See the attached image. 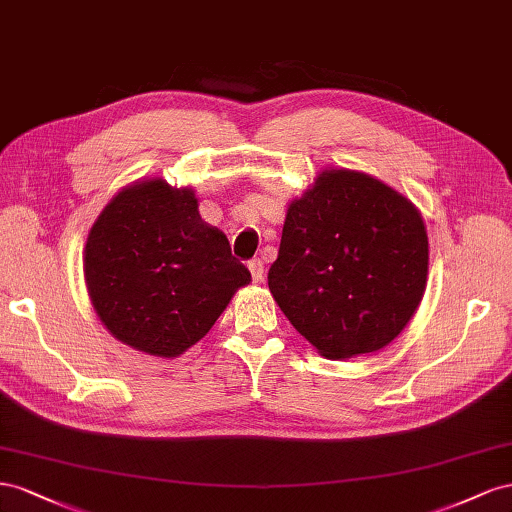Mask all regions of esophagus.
Returning <instances> with one entry per match:
<instances>
[{
  "label": "esophagus",
  "instance_id": "34e87169",
  "mask_svg": "<svg viewBox=\"0 0 512 512\" xmlns=\"http://www.w3.org/2000/svg\"><path fill=\"white\" fill-rule=\"evenodd\" d=\"M248 270H251L253 283L264 281V261H261V259H251V261H248Z\"/></svg>",
  "mask_w": 512,
  "mask_h": 512
}]
</instances>
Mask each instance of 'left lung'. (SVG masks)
Returning <instances> with one entry per match:
<instances>
[{"label": "left lung", "instance_id": "1", "mask_svg": "<svg viewBox=\"0 0 512 512\" xmlns=\"http://www.w3.org/2000/svg\"><path fill=\"white\" fill-rule=\"evenodd\" d=\"M427 272L429 238L414 203L373 175L326 169L289 203L268 287L291 326L339 360L397 339Z\"/></svg>", "mask_w": 512, "mask_h": 512}]
</instances>
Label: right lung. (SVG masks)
Listing matches in <instances>:
<instances>
[{
    "mask_svg": "<svg viewBox=\"0 0 512 512\" xmlns=\"http://www.w3.org/2000/svg\"><path fill=\"white\" fill-rule=\"evenodd\" d=\"M83 272L113 337L160 358L206 337L251 283L225 233L199 216L193 188L160 178L130 184L107 203L87 236Z\"/></svg>",
    "mask_w": 512,
    "mask_h": 512,
    "instance_id": "1",
    "label": "right lung"
}]
</instances>
